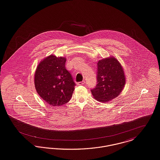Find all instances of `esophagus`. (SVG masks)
Wrapping results in <instances>:
<instances>
[{
    "label": "esophagus",
    "mask_w": 160,
    "mask_h": 160,
    "mask_svg": "<svg viewBox=\"0 0 160 160\" xmlns=\"http://www.w3.org/2000/svg\"><path fill=\"white\" fill-rule=\"evenodd\" d=\"M85 84V81H82V82H79L78 83V84L79 85V86H81V85H84Z\"/></svg>",
    "instance_id": "obj_1"
}]
</instances>
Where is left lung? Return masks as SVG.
<instances>
[{
    "label": "left lung",
    "mask_w": 160,
    "mask_h": 160,
    "mask_svg": "<svg viewBox=\"0 0 160 160\" xmlns=\"http://www.w3.org/2000/svg\"><path fill=\"white\" fill-rule=\"evenodd\" d=\"M97 84L91 89L97 101L108 102L117 97L125 85L124 70L116 58H102L98 62Z\"/></svg>",
    "instance_id": "left-lung-1"
}]
</instances>
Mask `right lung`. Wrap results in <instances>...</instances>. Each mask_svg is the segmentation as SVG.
<instances>
[{
  "label": "right lung",
  "instance_id": "right-lung-1",
  "mask_svg": "<svg viewBox=\"0 0 160 160\" xmlns=\"http://www.w3.org/2000/svg\"><path fill=\"white\" fill-rule=\"evenodd\" d=\"M65 58L50 55L37 67L34 77L35 89L50 106H62L72 97L76 84L65 68Z\"/></svg>",
  "mask_w": 160,
  "mask_h": 160
}]
</instances>
